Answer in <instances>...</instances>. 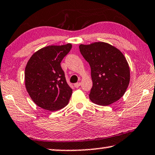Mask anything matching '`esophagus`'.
Returning <instances> with one entry per match:
<instances>
[{
    "instance_id": "obj_1",
    "label": "esophagus",
    "mask_w": 155,
    "mask_h": 155,
    "mask_svg": "<svg viewBox=\"0 0 155 155\" xmlns=\"http://www.w3.org/2000/svg\"><path fill=\"white\" fill-rule=\"evenodd\" d=\"M80 85H81V83H80V82H77V83L74 84V86H75L76 88H79Z\"/></svg>"
}]
</instances>
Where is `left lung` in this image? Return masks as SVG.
<instances>
[{
    "label": "left lung",
    "mask_w": 155,
    "mask_h": 155,
    "mask_svg": "<svg viewBox=\"0 0 155 155\" xmlns=\"http://www.w3.org/2000/svg\"><path fill=\"white\" fill-rule=\"evenodd\" d=\"M79 49L91 70V101L101 106L118 101L126 91L130 78L129 65L123 53L101 42L80 45Z\"/></svg>",
    "instance_id": "1"
}]
</instances>
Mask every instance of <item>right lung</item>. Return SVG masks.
<instances>
[{
    "label": "right lung",
    "mask_w": 155,
    "mask_h": 155,
    "mask_svg": "<svg viewBox=\"0 0 155 155\" xmlns=\"http://www.w3.org/2000/svg\"><path fill=\"white\" fill-rule=\"evenodd\" d=\"M71 47V44L47 46L29 59L25 71V87L32 100L40 108L55 111L69 103L72 89L67 83L60 63Z\"/></svg>",
    "instance_id": "add662e5"
}]
</instances>
